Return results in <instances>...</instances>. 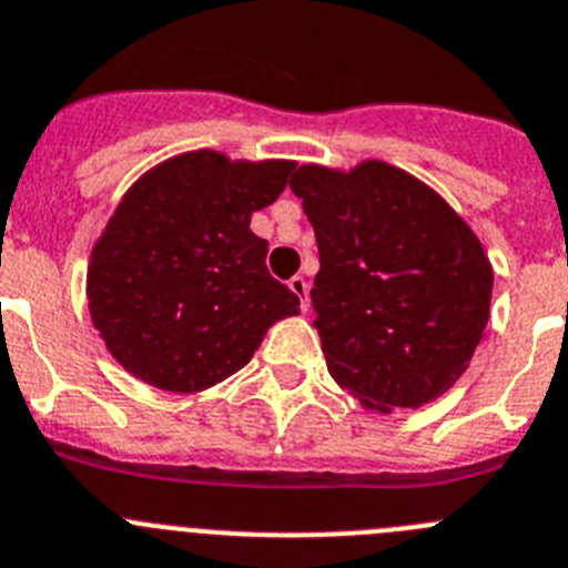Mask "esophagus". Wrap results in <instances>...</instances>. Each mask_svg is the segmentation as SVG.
<instances>
[{"instance_id": "esophagus-1", "label": "esophagus", "mask_w": 568, "mask_h": 568, "mask_svg": "<svg viewBox=\"0 0 568 568\" xmlns=\"http://www.w3.org/2000/svg\"><path fill=\"white\" fill-rule=\"evenodd\" d=\"M288 288L294 291L296 300H300V308L308 311L311 308V296H308V280L302 277V274H296V277L288 280Z\"/></svg>"}]
</instances>
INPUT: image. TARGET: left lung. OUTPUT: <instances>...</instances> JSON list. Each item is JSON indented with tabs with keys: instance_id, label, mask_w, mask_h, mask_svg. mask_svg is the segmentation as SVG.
Listing matches in <instances>:
<instances>
[{
	"instance_id": "left-lung-1",
	"label": "left lung",
	"mask_w": 568,
	"mask_h": 568,
	"mask_svg": "<svg viewBox=\"0 0 568 568\" xmlns=\"http://www.w3.org/2000/svg\"><path fill=\"white\" fill-rule=\"evenodd\" d=\"M320 246L314 327L327 373L364 409H417L468 369L490 320L493 266L426 182L381 159L291 179Z\"/></svg>"
}]
</instances>
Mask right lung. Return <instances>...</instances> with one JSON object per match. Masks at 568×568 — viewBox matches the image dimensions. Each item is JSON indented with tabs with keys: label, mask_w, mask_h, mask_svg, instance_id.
Masks as SVG:
<instances>
[{
	"label": "right lung",
	"mask_w": 568,
	"mask_h": 568,
	"mask_svg": "<svg viewBox=\"0 0 568 568\" xmlns=\"http://www.w3.org/2000/svg\"><path fill=\"white\" fill-rule=\"evenodd\" d=\"M296 162L187 151L142 173L87 272L89 316L116 364L164 392H204L252 362L268 327L300 314L248 230Z\"/></svg>",
	"instance_id": "1"
}]
</instances>
